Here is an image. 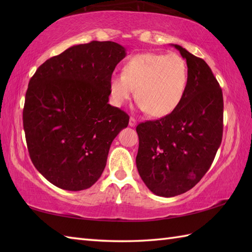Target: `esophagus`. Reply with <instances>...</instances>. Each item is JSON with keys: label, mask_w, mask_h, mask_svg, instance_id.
Returning a JSON list of instances; mask_svg holds the SVG:
<instances>
[{"label": "esophagus", "mask_w": 252, "mask_h": 252, "mask_svg": "<svg viewBox=\"0 0 252 252\" xmlns=\"http://www.w3.org/2000/svg\"><path fill=\"white\" fill-rule=\"evenodd\" d=\"M129 126H136V120H135L134 118H133V117H131V118H130Z\"/></svg>", "instance_id": "1"}]
</instances>
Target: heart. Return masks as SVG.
<instances>
[{
    "label": "heart",
    "instance_id": "b5f03b06",
    "mask_svg": "<svg viewBox=\"0 0 252 252\" xmlns=\"http://www.w3.org/2000/svg\"><path fill=\"white\" fill-rule=\"evenodd\" d=\"M187 83V63L176 53H143L129 58L122 74H112L109 80L111 99L118 107L135 95L141 110L153 117L173 112L183 100Z\"/></svg>",
    "mask_w": 252,
    "mask_h": 252
}]
</instances>
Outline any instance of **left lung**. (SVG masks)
<instances>
[{"label": "left lung", "instance_id": "8db88e82", "mask_svg": "<svg viewBox=\"0 0 252 252\" xmlns=\"http://www.w3.org/2000/svg\"><path fill=\"white\" fill-rule=\"evenodd\" d=\"M189 83L180 106L136 126V167L154 194L173 197L192 189L211 167L223 135V94L207 63L180 45Z\"/></svg>", "mask_w": 252, "mask_h": 252}]
</instances>
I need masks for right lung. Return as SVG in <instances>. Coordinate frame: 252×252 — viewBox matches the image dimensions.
Here are the masks:
<instances>
[{"mask_svg": "<svg viewBox=\"0 0 252 252\" xmlns=\"http://www.w3.org/2000/svg\"><path fill=\"white\" fill-rule=\"evenodd\" d=\"M126 49L92 41L47 60L29 81L23 111L29 156L53 185L82 190L106 167L114 138L130 117L108 104L109 80Z\"/></svg>", "mask_w": 252, "mask_h": 252, "instance_id": "right-lung-1", "label": "right lung"}]
</instances>
